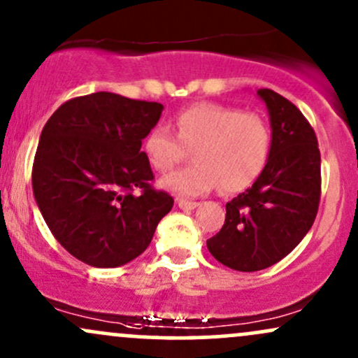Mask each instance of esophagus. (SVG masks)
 I'll use <instances>...</instances> for the list:
<instances>
[{"instance_id": "34e87169", "label": "esophagus", "mask_w": 358, "mask_h": 358, "mask_svg": "<svg viewBox=\"0 0 358 358\" xmlns=\"http://www.w3.org/2000/svg\"><path fill=\"white\" fill-rule=\"evenodd\" d=\"M178 207L183 210H190V209H195V207L199 206V202H190V200H183V199H178Z\"/></svg>"}]
</instances>
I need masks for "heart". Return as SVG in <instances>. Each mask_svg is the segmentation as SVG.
Instances as JSON below:
<instances>
[{
    "instance_id": "1",
    "label": "heart",
    "mask_w": 358,
    "mask_h": 358,
    "mask_svg": "<svg viewBox=\"0 0 358 358\" xmlns=\"http://www.w3.org/2000/svg\"><path fill=\"white\" fill-rule=\"evenodd\" d=\"M272 127L260 113L221 103L192 105L175 117V134L155 127L144 155L155 171H170L194 151V164L161 180L178 197H199L221 185L226 194L248 188L272 155Z\"/></svg>"
}]
</instances>
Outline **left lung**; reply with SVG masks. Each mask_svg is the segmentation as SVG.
I'll use <instances>...</instances> for the list:
<instances>
[{
  "instance_id": "8db88e82",
  "label": "left lung",
  "mask_w": 358,
  "mask_h": 358,
  "mask_svg": "<svg viewBox=\"0 0 358 358\" xmlns=\"http://www.w3.org/2000/svg\"><path fill=\"white\" fill-rule=\"evenodd\" d=\"M272 124V155L253 187L226 203V221L207 239L210 255L238 272L268 268L311 229L321 199V155L308 119L292 101L260 88Z\"/></svg>"
}]
</instances>
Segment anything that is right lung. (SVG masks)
Instances as JSON below:
<instances>
[{
	"label": "right lung",
	"mask_w": 358,
	"mask_h": 358,
	"mask_svg": "<svg viewBox=\"0 0 358 358\" xmlns=\"http://www.w3.org/2000/svg\"><path fill=\"white\" fill-rule=\"evenodd\" d=\"M163 105L108 92L64 101L42 129L32 188L50 233L86 265L115 268L139 257L173 197L152 187L141 151Z\"/></svg>",
	"instance_id": "1"
}]
</instances>
